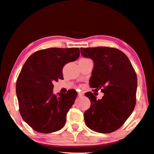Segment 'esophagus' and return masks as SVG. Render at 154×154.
<instances>
[{
    "instance_id": "esophagus-1",
    "label": "esophagus",
    "mask_w": 154,
    "mask_h": 154,
    "mask_svg": "<svg viewBox=\"0 0 154 154\" xmlns=\"http://www.w3.org/2000/svg\"><path fill=\"white\" fill-rule=\"evenodd\" d=\"M78 96H79V97H83L84 96V93H83V92H78Z\"/></svg>"
}]
</instances>
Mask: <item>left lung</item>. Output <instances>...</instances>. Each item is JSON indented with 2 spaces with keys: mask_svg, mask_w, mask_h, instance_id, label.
<instances>
[{
  "mask_svg": "<svg viewBox=\"0 0 154 154\" xmlns=\"http://www.w3.org/2000/svg\"><path fill=\"white\" fill-rule=\"evenodd\" d=\"M82 55L93 60L89 85L94 93L103 92L97 99L92 92L85 93L91 101L84 112L87 127L108 134L121 128L132 113L136 102L137 76L127 55L115 48H81Z\"/></svg>",
  "mask_w": 154,
  "mask_h": 154,
  "instance_id": "8db88e82",
  "label": "left lung"
}]
</instances>
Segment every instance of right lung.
Masks as SVG:
<instances>
[{
  "instance_id": "add662e5",
  "label": "right lung",
  "mask_w": 154,
  "mask_h": 154,
  "mask_svg": "<svg viewBox=\"0 0 154 154\" xmlns=\"http://www.w3.org/2000/svg\"><path fill=\"white\" fill-rule=\"evenodd\" d=\"M79 48H49L33 53L24 63L16 81L19 111L23 120L36 131L51 133L64 126L66 114L77 92L53 94V82L64 79L62 69L79 57Z\"/></svg>"
}]
</instances>
